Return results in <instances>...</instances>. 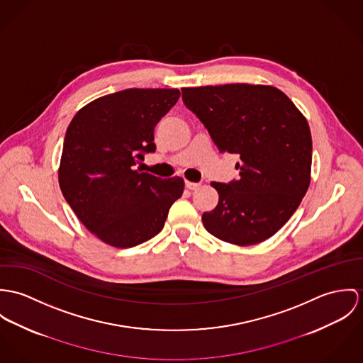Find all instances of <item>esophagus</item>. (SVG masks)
<instances>
[{"instance_id": "obj_1", "label": "esophagus", "mask_w": 363, "mask_h": 363, "mask_svg": "<svg viewBox=\"0 0 363 363\" xmlns=\"http://www.w3.org/2000/svg\"><path fill=\"white\" fill-rule=\"evenodd\" d=\"M185 186H186L189 191H196V189H199L201 184H199V182H191V181H186V182H185Z\"/></svg>"}]
</instances>
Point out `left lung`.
Returning <instances> with one entry per match:
<instances>
[{
    "mask_svg": "<svg viewBox=\"0 0 363 363\" xmlns=\"http://www.w3.org/2000/svg\"><path fill=\"white\" fill-rule=\"evenodd\" d=\"M221 153L238 155L240 179L211 182L218 204L203 213L206 230L240 246L273 237L311 184L312 136L306 118L273 86L233 83L182 89Z\"/></svg>",
    "mask_w": 363,
    "mask_h": 363,
    "instance_id": "obj_1",
    "label": "left lung"
}]
</instances>
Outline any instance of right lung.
I'll use <instances>...</instances> for the list:
<instances>
[{
    "mask_svg": "<svg viewBox=\"0 0 363 363\" xmlns=\"http://www.w3.org/2000/svg\"><path fill=\"white\" fill-rule=\"evenodd\" d=\"M178 89H126L77 113L62 147L58 181L82 224L116 247L156 237L184 179H162L135 169L153 153L155 126L179 99Z\"/></svg>",
    "mask_w": 363,
    "mask_h": 363,
    "instance_id": "right-lung-1",
    "label": "right lung"
}]
</instances>
